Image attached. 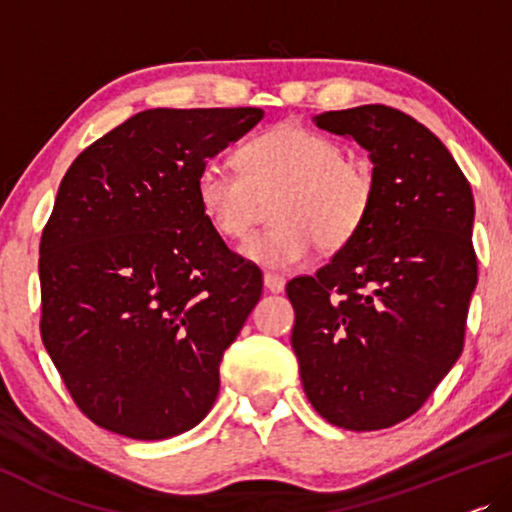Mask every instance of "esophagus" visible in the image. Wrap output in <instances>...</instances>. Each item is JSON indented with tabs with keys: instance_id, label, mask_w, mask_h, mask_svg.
<instances>
[{
	"instance_id": "1",
	"label": "esophagus",
	"mask_w": 512,
	"mask_h": 512,
	"mask_svg": "<svg viewBox=\"0 0 512 512\" xmlns=\"http://www.w3.org/2000/svg\"><path fill=\"white\" fill-rule=\"evenodd\" d=\"M264 287L269 292H283L285 290V278L278 273H264Z\"/></svg>"
}]
</instances>
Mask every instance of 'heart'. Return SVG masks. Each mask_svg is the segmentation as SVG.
Listing matches in <instances>:
<instances>
[{"label":"heart","instance_id":"b5f03b06","mask_svg":"<svg viewBox=\"0 0 512 512\" xmlns=\"http://www.w3.org/2000/svg\"><path fill=\"white\" fill-rule=\"evenodd\" d=\"M239 167L208 162L199 171L197 199L211 227L225 239H243L271 201V225L243 243L241 253L266 269L287 271L320 246L336 253L369 220L376 174L345 155L336 139L315 129L278 125L239 150Z\"/></svg>","mask_w":512,"mask_h":512}]
</instances>
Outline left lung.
Returning a JSON list of instances; mask_svg holds the SVG:
<instances>
[{"instance_id": "obj_1", "label": "left lung", "mask_w": 512, "mask_h": 512, "mask_svg": "<svg viewBox=\"0 0 512 512\" xmlns=\"http://www.w3.org/2000/svg\"><path fill=\"white\" fill-rule=\"evenodd\" d=\"M369 150L376 201L355 239L285 292L311 406L350 431L424 406L464 350L478 283L471 185L436 134L383 104L315 115Z\"/></svg>"}]
</instances>
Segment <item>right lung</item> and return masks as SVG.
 Instances as JSON below:
<instances>
[{
    "label": "right lung",
    "mask_w": 512,
    "mask_h": 512,
    "mask_svg": "<svg viewBox=\"0 0 512 512\" xmlns=\"http://www.w3.org/2000/svg\"><path fill=\"white\" fill-rule=\"evenodd\" d=\"M259 109H148L64 174L39 246L41 341L78 410L162 441L204 420L220 362L262 294L197 199L213 155Z\"/></svg>",
    "instance_id": "1"
}]
</instances>
